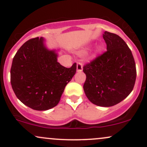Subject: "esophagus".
<instances>
[{
  "instance_id": "34e87169",
  "label": "esophagus",
  "mask_w": 147,
  "mask_h": 147,
  "mask_svg": "<svg viewBox=\"0 0 147 147\" xmlns=\"http://www.w3.org/2000/svg\"><path fill=\"white\" fill-rule=\"evenodd\" d=\"M83 70V66H82V63H77V71L78 72H82Z\"/></svg>"
}]
</instances>
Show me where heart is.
<instances>
[{
    "label": "heart",
    "instance_id": "1",
    "mask_svg": "<svg viewBox=\"0 0 147 147\" xmlns=\"http://www.w3.org/2000/svg\"><path fill=\"white\" fill-rule=\"evenodd\" d=\"M102 47H99V48H97V53H99V52L102 51Z\"/></svg>",
    "mask_w": 147,
    "mask_h": 147
}]
</instances>
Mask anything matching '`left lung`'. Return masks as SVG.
Returning a JSON list of instances; mask_svg holds the SVG:
<instances>
[{
	"instance_id": "1",
	"label": "left lung",
	"mask_w": 147,
	"mask_h": 147,
	"mask_svg": "<svg viewBox=\"0 0 147 147\" xmlns=\"http://www.w3.org/2000/svg\"><path fill=\"white\" fill-rule=\"evenodd\" d=\"M107 51L84 66V90L90 102L109 107L121 102L133 90L136 68L132 52L115 34L104 32Z\"/></svg>"
}]
</instances>
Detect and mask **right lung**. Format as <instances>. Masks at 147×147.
<instances>
[{
	"mask_svg": "<svg viewBox=\"0 0 147 147\" xmlns=\"http://www.w3.org/2000/svg\"><path fill=\"white\" fill-rule=\"evenodd\" d=\"M45 39L32 38L18 49L10 70L11 84L21 102L36 111H46L59 102L65 86L76 73L77 63L67 68L57 62L56 50Z\"/></svg>",
	"mask_w": 147,
	"mask_h": 147,
	"instance_id": "obj_1",
	"label": "right lung"
}]
</instances>
